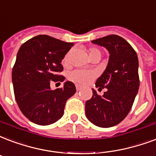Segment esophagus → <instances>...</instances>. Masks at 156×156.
Here are the masks:
<instances>
[{
    "label": "esophagus",
    "instance_id": "esophagus-1",
    "mask_svg": "<svg viewBox=\"0 0 156 156\" xmlns=\"http://www.w3.org/2000/svg\"><path fill=\"white\" fill-rule=\"evenodd\" d=\"M83 88V87L80 86V85H78V84H76V89H77V91H80Z\"/></svg>",
    "mask_w": 156,
    "mask_h": 156
}]
</instances>
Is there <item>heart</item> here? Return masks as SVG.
<instances>
[{
  "label": "heart",
  "mask_w": 156,
  "mask_h": 156,
  "mask_svg": "<svg viewBox=\"0 0 156 156\" xmlns=\"http://www.w3.org/2000/svg\"><path fill=\"white\" fill-rule=\"evenodd\" d=\"M71 54H72V51H69L65 55V56L64 57V59H63V62L65 64L69 63ZM88 55L90 59L95 56L101 57V51L97 48H91L88 51ZM95 78H96V73H94L93 71H90V70H73L69 74V78L70 80L73 81L74 83H79V84H87V83H91Z\"/></svg>",
  "instance_id": "b5f03b06"
}]
</instances>
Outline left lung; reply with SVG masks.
<instances>
[{"label": "left lung", "mask_w": 156, "mask_h": 156, "mask_svg": "<svg viewBox=\"0 0 156 156\" xmlns=\"http://www.w3.org/2000/svg\"><path fill=\"white\" fill-rule=\"evenodd\" d=\"M91 42L105 47L110 54L106 69L96 82L97 87L107 90L101 97L92 89L85 113L93 124L110 128L125 119L138 92V58L130 44L118 35L106 36Z\"/></svg>", "instance_id": "1"}]
</instances>
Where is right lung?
Returning <instances> with one entry per match:
<instances>
[{"mask_svg": "<svg viewBox=\"0 0 156 156\" xmlns=\"http://www.w3.org/2000/svg\"><path fill=\"white\" fill-rule=\"evenodd\" d=\"M73 43L47 35L36 36L20 46L12 70L15 100L21 112L39 125L55 123L64 115L67 100L76 92L72 82L62 88L52 90L51 81L63 82L65 78L61 61Z\"/></svg>", "mask_w": 156, "mask_h": 156, "instance_id": "obj_1", "label": "right lung"}]
</instances>
